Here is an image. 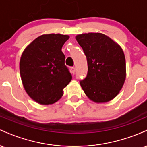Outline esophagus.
Segmentation results:
<instances>
[{"label": "esophagus", "mask_w": 147, "mask_h": 147, "mask_svg": "<svg viewBox=\"0 0 147 147\" xmlns=\"http://www.w3.org/2000/svg\"><path fill=\"white\" fill-rule=\"evenodd\" d=\"M70 71H71V72L72 74H75V71H76V70H75V68H74V67H72L71 68H70Z\"/></svg>", "instance_id": "obj_1"}]
</instances>
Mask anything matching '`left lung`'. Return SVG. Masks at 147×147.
Returning <instances> with one entry per match:
<instances>
[{"label":"left lung","instance_id":"obj_1","mask_svg":"<svg viewBox=\"0 0 147 147\" xmlns=\"http://www.w3.org/2000/svg\"><path fill=\"white\" fill-rule=\"evenodd\" d=\"M75 38L87 58V76L80 82L86 95L95 103L112 100L126 79V60L122 48L102 33L82 34Z\"/></svg>","mask_w":147,"mask_h":147}]
</instances>
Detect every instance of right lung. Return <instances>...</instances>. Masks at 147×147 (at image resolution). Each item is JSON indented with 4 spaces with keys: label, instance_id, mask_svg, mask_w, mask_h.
Wrapping results in <instances>:
<instances>
[{
    "label": "right lung",
    "instance_id": "obj_1",
    "mask_svg": "<svg viewBox=\"0 0 147 147\" xmlns=\"http://www.w3.org/2000/svg\"><path fill=\"white\" fill-rule=\"evenodd\" d=\"M68 35L43 34L25 48L20 59V74L25 90L42 105L57 102L72 79L65 65L62 46Z\"/></svg>",
    "mask_w": 147,
    "mask_h": 147
}]
</instances>
